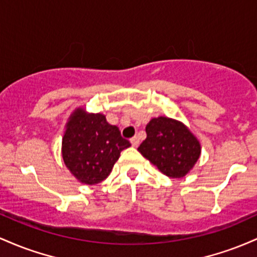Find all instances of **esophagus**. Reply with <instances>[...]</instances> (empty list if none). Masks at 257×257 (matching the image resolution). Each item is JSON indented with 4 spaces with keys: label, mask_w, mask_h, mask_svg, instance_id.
Listing matches in <instances>:
<instances>
[{
    "label": "esophagus",
    "mask_w": 257,
    "mask_h": 257,
    "mask_svg": "<svg viewBox=\"0 0 257 257\" xmlns=\"http://www.w3.org/2000/svg\"><path fill=\"white\" fill-rule=\"evenodd\" d=\"M130 141H131V144H132V146H134V147H137L138 144H140V138H138L137 136L132 137Z\"/></svg>",
    "instance_id": "1"
}]
</instances>
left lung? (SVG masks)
Here are the masks:
<instances>
[{"instance_id":"obj_1","label":"left lung","mask_w":257,"mask_h":257,"mask_svg":"<svg viewBox=\"0 0 257 257\" xmlns=\"http://www.w3.org/2000/svg\"><path fill=\"white\" fill-rule=\"evenodd\" d=\"M147 138L138 152L172 178L184 177L200 157V143L180 121L154 117L146 126Z\"/></svg>"}]
</instances>
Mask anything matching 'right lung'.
Segmentation results:
<instances>
[{
    "mask_svg": "<svg viewBox=\"0 0 257 257\" xmlns=\"http://www.w3.org/2000/svg\"><path fill=\"white\" fill-rule=\"evenodd\" d=\"M131 143L103 114H87L77 108L69 117L63 136L62 155L79 182L96 184L108 177L123 149Z\"/></svg>",
    "mask_w": 257,
    "mask_h": 257,
    "instance_id": "obj_1",
    "label": "right lung"
}]
</instances>
